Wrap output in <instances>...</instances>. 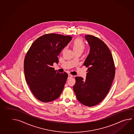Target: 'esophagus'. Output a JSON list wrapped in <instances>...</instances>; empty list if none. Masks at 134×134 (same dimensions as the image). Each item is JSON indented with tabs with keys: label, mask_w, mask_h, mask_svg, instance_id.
Masks as SVG:
<instances>
[{
	"label": "esophagus",
	"mask_w": 134,
	"mask_h": 134,
	"mask_svg": "<svg viewBox=\"0 0 134 134\" xmlns=\"http://www.w3.org/2000/svg\"><path fill=\"white\" fill-rule=\"evenodd\" d=\"M72 77V75H71V74H69L68 75V79H71Z\"/></svg>",
	"instance_id": "obj_1"
}]
</instances>
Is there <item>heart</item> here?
<instances>
[{
  "mask_svg": "<svg viewBox=\"0 0 134 134\" xmlns=\"http://www.w3.org/2000/svg\"><path fill=\"white\" fill-rule=\"evenodd\" d=\"M71 47L75 53L81 52L82 53L86 48L84 42L81 38H77L74 40L71 43Z\"/></svg>",
  "mask_w": 134,
  "mask_h": 134,
  "instance_id": "heart-1",
  "label": "heart"
}]
</instances>
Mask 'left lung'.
<instances>
[{
	"label": "left lung",
	"mask_w": 134,
	"mask_h": 134,
	"mask_svg": "<svg viewBox=\"0 0 134 134\" xmlns=\"http://www.w3.org/2000/svg\"><path fill=\"white\" fill-rule=\"evenodd\" d=\"M90 47L83 65L88 68L86 79L76 77L73 86L77 99L87 107H93L104 100L115 78V63L107 45L93 35L85 36Z\"/></svg>",
	"instance_id": "1"
}]
</instances>
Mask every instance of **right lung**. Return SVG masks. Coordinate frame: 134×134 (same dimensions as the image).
<instances>
[{
  "label": "right lung",
  "mask_w": 134,
  "mask_h": 134,
  "mask_svg": "<svg viewBox=\"0 0 134 134\" xmlns=\"http://www.w3.org/2000/svg\"><path fill=\"white\" fill-rule=\"evenodd\" d=\"M71 36L55 33L41 36L33 42L24 62L26 81L39 101L48 103L57 99L63 92L68 74L53 68L58 56L71 40Z\"/></svg>",
  "instance_id": "obj_1"
}]
</instances>
